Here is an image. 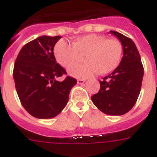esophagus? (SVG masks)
Masks as SVG:
<instances>
[{
    "mask_svg": "<svg viewBox=\"0 0 157 157\" xmlns=\"http://www.w3.org/2000/svg\"><path fill=\"white\" fill-rule=\"evenodd\" d=\"M85 81H86V79H78V80H77V83H78L79 85H83V84L85 83Z\"/></svg>",
    "mask_w": 157,
    "mask_h": 157,
    "instance_id": "obj_1",
    "label": "esophagus"
}]
</instances>
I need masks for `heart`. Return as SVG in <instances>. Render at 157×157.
I'll list each match as a JSON object with an SVG mask.
<instances>
[{
  "label": "heart",
  "instance_id": "b5f03b06",
  "mask_svg": "<svg viewBox=\"0 0 157 157\" xmlns=\"http://www.w3.org/2000/svg\"><path fill=\"white\" fill-rule=\"evenodd\" d=\"M84 54L86 63L71 67V76L84 78L99 73L105 75L113 71L121 62L123 46L114 38H106L99 33H88L75 38L71 45L60 40L55 44L53 55L56 61L67 68L76 63Z\"/></svg>",
  "mask_w": 157,
  "mask_h": 157
}]
</instances>
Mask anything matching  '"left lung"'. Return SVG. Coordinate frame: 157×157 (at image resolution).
Listing matches in <instances>:
<instances>
[{
  "instance_id": "8db88e82",
  "label": "left lung",
  "mask_w": 157,
  "mask_h": 157,
  "mask_svg": "<svg viewBox=\"0 0 157 157\" xmlns=\"http://www.w3.org/2000/svg\"><path fill=\"white\" fill-rule=\"evenodd\" d=\"M110 33L120 40L124 55L118 67L100 81V90L91 100L103 113L118 116L128 113L137 102L144 70L133 41L116 31Z\"/></svg>"
}]
</instances>
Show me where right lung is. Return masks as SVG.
Segmentation results:
<instances>
[{
    "mask_svg": "<svg viewBox=\"0 0 157 157\" xmlns=\"http://www.w3.org/2000/svg\"><path fill=\"white\" fill-rule=\"evenodd\" d=\"M61 36H40L23 47L15 60L13 77L20 103L29 114L52 118L61 113L76 80L57 63L53 48Z\"/></svg>",
    "mask_w": 157,
    "mask_h": 157,
    "instance_id": "add662e5",
    "label": "right lung"
}]
</instances>
